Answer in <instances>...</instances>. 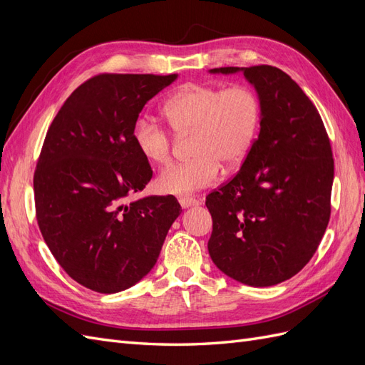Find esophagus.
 I'll list each match as a JSON object with an SVG mask.
<instances>
[{
	"instance_id": "1",
	"label": "esophagus",
	"mask_w": 365,
	"mask_h": 365,
	"mask_svg": "<svg viewBox=\"0 0 365 365\" xmlns=\"http://www.w3.org/2000/svg\"><path fill=\"white\" fill-rule=\"evenodd\" d=\"M180 204L182 208H189V207L200 205L201 200H195V197H180Z\"/></svg>"
}]
</instances>
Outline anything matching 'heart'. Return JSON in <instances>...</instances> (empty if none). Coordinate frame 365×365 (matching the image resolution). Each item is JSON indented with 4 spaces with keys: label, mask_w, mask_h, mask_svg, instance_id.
<instances>
[{
    "label": "heart",
    "mask_w": 365,
    "mask_h": 365,
    "mask_svg": "<svg viewBox=\"0 0 365 365\" xmlns=\"http://www.w3.org/2000/svg\"><path fill=\"white\" fill-rule=\"evenodd\" d=\"M164 115L175 132L193 135L195 158L164 169L157 187L168 195H189L213 185L222 164L230 170L244 163L259 135L262 102L257 93L245 85L222 90L187 83L164 103ZM134 143L141 157L152 164L170 160V134L157 120L140 117L134 125Z\"/></svg>",
    "instance_id": "b5f03b06"
}]
</instances>
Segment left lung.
Listing matches in <instances>:
<instances>
[{"label":"left lung","mask_w":365,"mask_h":365,"mask_svg":"<svg viewBox=\"0 0 365 365\" xmlns=\"http://www.w3.org/2000/svg\"><path fill=\"white\" fill-rule=\"evenodd\" d=\"M210 73H244L262 102L259 137L240 170L207 196L210 257L240 283L277 284L312 259L329 224L334 158L327 132L284 71L257 65Z\"/></svg>","instance_id":"8db88e82"}]
</instances>
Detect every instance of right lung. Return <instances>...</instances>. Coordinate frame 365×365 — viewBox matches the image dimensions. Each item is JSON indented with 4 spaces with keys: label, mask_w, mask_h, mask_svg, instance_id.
Here are the masks:
<instances>
[{
    "label": "right lung",
    "mask_w": 365,
    "mask_h": 365,
    "mask_svg": "<svg viewBox=\"0 0 365 365\" xmlns=\"http://www.w3.org/2000/svg\"><path fill=\"white\" fill-rule=\"evenodd\" d=\"M176 79L94 76L76 88L47 130L33 178L38 225L63 271L88 289L114 294L138 283L182 212L172 195L126 204L152 178L134 125Z\"/></svg>",
    "instance_id": "add662e5"
}]
</instances>
